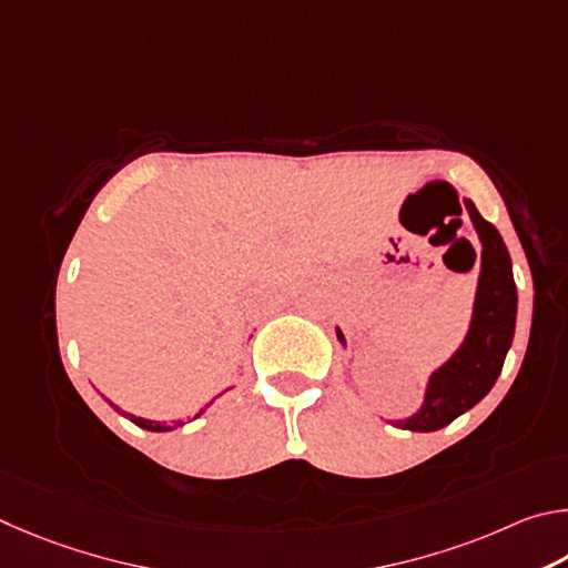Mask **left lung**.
Returning <instances> with one entry per match:
<instances>
[{"label": "left lung", "mask_w": 568, "mask_h": 568, "mask_svg": "<svg viewBox=\"0 0 568 568\" xmlns=\"http://www.w3.org/2000/svg\"><path fill=\"white\" fill-rule=\"evenodd\" d=\"M464 204L484 246L474 320L459 352L432 374L419 414L399 422L402 429L409 432H436L479 404L499 379L514 339L516 284L509 252L496 226L486 222L471 202ZM339 339L344 342L342 334Z\"/></svg>", "instance_id": "1"}]
</instances>
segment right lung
Here are the masks:
<instances>
[{"instance_id": "obj_1", "label": "right lung", "mask_w": 568, "mask_h": 568, "mask_svg": "<svg viewBox=\"0 0 568 568\" xmlns=\"http://www.w3.org/2000/svg\"><path fill=\"white\" fill-rule=\"evenodd\" d=\"M114 406V404H112ZM114 409L119 412V406H114ZM206 412V406L199 414H204ZM199 414H194V419ZM124 416H129V419H132L136 426H142V429H149V432H172V429H176V426H182L184 422H169L166 426H162L159 422H149V419H139V416H132V414H124Z\"/></svg>"}]
</instances>
